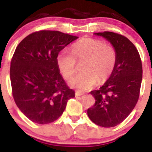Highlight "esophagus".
Returning <instances> with one entry per match:
<instances>
[{"mask_svg":"<svg viewBox=\"0 0 152 152\" xmlns=\"http://www.w3.org/2000/svg\"><path fill=\"white\" fill-rule=\"evenodd\" d=\"M81 95H83V93H80L79 92V91H76V92H75V96H81Z\"/></svg>","mask_w":152,"mask_h":152,"instance_id":"34e87169","label":"esophagus"}]
</instances>
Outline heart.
Segmentation results:
<instances>
[{
    "instance_id": "heart-1",
    "label": "heart",
    "mask_w": 152,
    "mask_h": 152,
    "mask_svg": "<svg viewBox=\"0 0 152 152\" xmlns=\"http://www.w3.org/2000/svg\"><path fill=\"white\" fill-rule=\"evenodd\" d=\"M84 61L83 72L71 79L69 84L80 91H89L99 82L110 78L117 61V53L113 45L102 40L84 38L72 45V52L61 50L56 57V62L64 79L72 77L77 69V61Z\"/></svg>"
}]
</instances>
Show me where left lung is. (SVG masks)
Masks as SVG:
<instances>
[{
	"mask_svg": "<svg viewBox=\"0 0 152 152\" xmlns=\"http://www.w3.org/2000/svg\"><path fill=\"white\" fill-rule=\"evenodd\" d=\"M116 49L117 61L110 78L99 90L91 91L95 103L88 115L97 126L113 127L126 119L136 105L142 80V65L134 44L123 35L113 32L96 33Z\"/></svg>",
	"mask_w": 152,
	"mask_h": 152,
	"instance_id": "obj_1",
	"label": "left lung"
}]
</instances>
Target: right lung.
Here are the masks:
<instances>
[{
	"mask_svg": "<svg viewBox=\"0 0 152 152\" xmlns=\"http://www.w3.org/2000/svg\"><path fill=\"white\" fill-rule=\"evenodd\" d=\"M78 38L59 31L40 30L19 43L10 62L12 94L29 119L48 124L61 116L67 102L75 97L60 75L56 57Z\"/></svg>",
	"mask_w": 152,
	"mask_h": 152,
	"instance_id": "obj_1",
	"label": "right lung"
}]
</instances>
